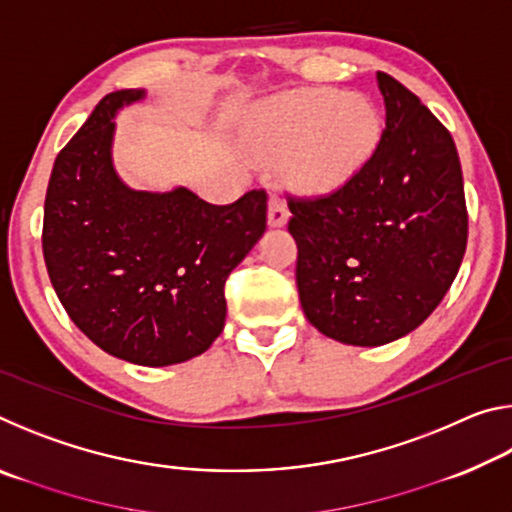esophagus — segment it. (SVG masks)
Returning a JSON list of instances; mask_svg holds the SVG:
<instances>
[{"instance_id": "34e87169", "label": "esophagus", "mask_w": 512, "mask_h": 512, "mask_svg": "<svg viewBox=\"0 0 512 512\" xmlns=\"http://www.w3.org/2000/svg\"><path fill=\"white\" fill-rule=\"evenodd\" d=\"M287 221H289L287 205H284L280 196L273 194L271 201H268V225H271V228H282Z\"/></svg>"}]
</instances>
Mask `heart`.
I'll use <instances>...</instances> for the list:
<instances>
[{
	"label": "heart",
	"mask_w": 512,
	"mask_h": 512,
	"mask_svg": "<svg viewBox=\"0 0 512 512\" xmlns=\"http://www.w3.org/2000/svg\"><path fill=\"white\" fill-rule=\"evenodd\" d=\"M379 140V115L363 94L293 90L257 110L246 146L302 194H325L357 173Z\"/></svg>",
	"instance_id": "b5f03b06"
}]
</instances>
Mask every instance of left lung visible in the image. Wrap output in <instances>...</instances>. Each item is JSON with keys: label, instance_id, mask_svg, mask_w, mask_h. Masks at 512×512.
<instances>
[{"label": "left lung", "instance_id": "left-lung-1", "mask_svg": "<svg viewBox=\"0 0 512 512\" xmlns=\"http://www.w3.org/2000/svg\"><path fill=\"white\" fill-rule=\"evenodd\" d=\"M386 126L332 194L289 196L302 311L334 341L391 343L440 305L461 268L467 207L456 144L400 81L377 72Z\"/></svg>", "mask_w": 512, "mask_h": 512}]
</instances>
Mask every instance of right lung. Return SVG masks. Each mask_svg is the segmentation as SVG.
Listing matches in <instances>:
<instances>
[{
	"instance_id": "obj_1",
	"label": "right lung",
	"mask_w": 512,
	"mask_h": 512,
	"mask_svg": "<svg viewBox=\"0 0 512 512\" xmlns=\"http://www.w3.org/2000/svg\"><path fill=\"white\" fill-rule=\"evenodd\" d=\"M144 90L99 101L51 169L42 253L74 325L112 357L171 366L223 332L225 280L266 230V192L212 205L185 187L137 192L112 167L121 106Z\"/></svg>"
}]
</instances>
